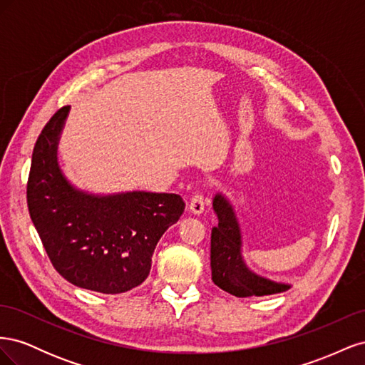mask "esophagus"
Masks as SVG:
<instances>
[{
  "mask_svg": "<svg viewBox=\"0 0 365 365\" xmlns=\"http://www.w3.org/2000/svg\"><path fill=\"white\" fill-rule=\"evenodd\" d=\"M205 208V200L201 193H195L190 200L189 210L193 215H201Z\"/></svg>",
  "mask_w": 365,
  "mask_h": 365,
  "instance_id": "obj_1",
  "label": "esophagus"
}]
</instances>
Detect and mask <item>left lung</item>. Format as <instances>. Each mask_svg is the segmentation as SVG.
Listing matches in <instances>:
<instances>
[{"instance_id":"8db88e82","label":"left lung","mask_w":365,"mask_h":365,"mask_svg":"<svg viewBox=\"0 0 365 365\" xmlns=\"http://www.w3.org/2000/svg\"><path fill=\"white\" fill-rule=\"evenodd\" d=\"M219 224L212 228V280L220 289L235 297H263L284 292L289 283L274 282L251 271L242 256V230L236 210L222 193L213 197Z\"/></svg>"}]
</instances>
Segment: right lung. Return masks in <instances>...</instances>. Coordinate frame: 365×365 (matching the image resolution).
I'll list each match as a JSON object with an SVG mask.
<instances>
[{
    "instance_id": "obj_1",
    "label": "right lung",
    "mask_w": 365,
    "mask_h": 365,
    "mask_svg": "<svg viewBox=\"0 0 365 365\" xmlns=\"http://www.w3.org/2000/svg\"><path fill=\"white\" fill-rule=\"evenodd\" d=\"M63 106L36 140L27 205L53 267L65 280L102 294L130 291L148 279L158 240L184 213L175 193L96 195L77 189L58 161Z\"/></svg>"
}]
</instances>
